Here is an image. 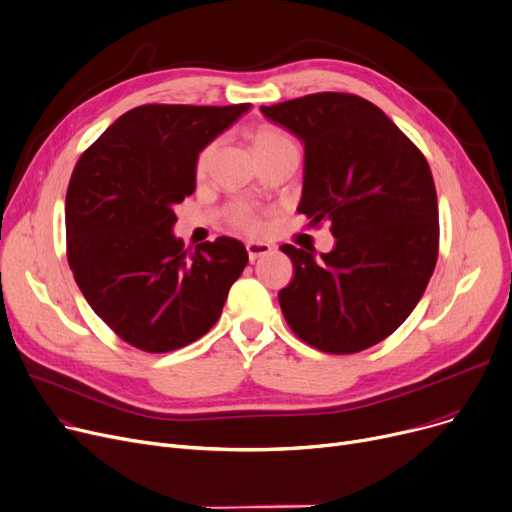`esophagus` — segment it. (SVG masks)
Listing matches in <instances>:
<instances>
[{
  "label": "esophagus",
  "mask_w": 512,
  "mask_h": 512,
  "mask_svg": "<svg viewBox=\"0 0 512 512\" xmlns=\"http://www.w3.org/2000/svg\"><path fill=\"white\" fill-rule=\"evenodd\" d=\"M272 249H274V247L270 245V242H257V240L247 242V253H249V259H251V261H255V259L267 255V253H272Z\"/></svg>",
  "instance_id": "esophagus-1"
}]
</instances>
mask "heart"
I'll use <instances>...</instances> for the list:
<instances>
[{"instance_id": "b5f03b06", "label": "heart", "mask_w": 512, "mask_h": 512, "mask_svg": "<svg viewBox=\"0 0 512 512\" xmlns=\"http://www.w3.org/2000/svg\"><path fill=\"white\" fill-rule=\"evenodd\" d=\"M251 143H253L255 155L270 153V151H276V149H282V147H292V141L286 137L284 132H280L274 126H257L255 130H251ZM211 153H213V145L205 147L199 153V159H197V172L199 174L205 172L209 159H211ZM232 220H234L236 226L245 228V230H255L257 228V220L253 218L251 211L242 209V207L232 213Z\"/></svg>"}]
</instances>
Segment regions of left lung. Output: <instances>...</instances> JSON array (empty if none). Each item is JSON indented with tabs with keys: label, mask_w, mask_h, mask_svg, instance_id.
Returning <instances> with one entry per match:
<instances>
[{
	"label": "left lung",
	"mask_w": 512,
	"mask_h": 512,
	"mask_svg": "<svg viewBox=\"0 0 512 512\" xmlns=\"http://www.w3.org/2000/svg\"><path fill=\"white\" fill-rule=\"evenodd\" d=\"M261 114L305 147L299 211L330 222L336 245L315 255L282 245L294 278L278 299L288 326L324 353L346 355L405 321L438 259V197L425 157L371 101L317 93Z\"/></svg>",
	"instance_id": "left-lung-1"
}]
</instances>
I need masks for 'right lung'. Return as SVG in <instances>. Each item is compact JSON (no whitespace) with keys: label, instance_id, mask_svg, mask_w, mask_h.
I'll use <instances>...</instances> for the list:
<instances>
[{"label":"right lung","instance_id":"add662e5","mask_svg":"<svg viewBox=\"0 0 512 512\" xmlns=\"http://www.w3.org/2000/svg\"><path fill=\"white\" fill-rule=\"evenodd\" d=\"M251 103L141 105L83 153L66 193L74 280L124 342L168 353L207 334L249 261L230 236L195 253L174 234V205L197 188L199 153Z\"/></svg>","mask_w":512,"mask_h":512}]
</instances>
